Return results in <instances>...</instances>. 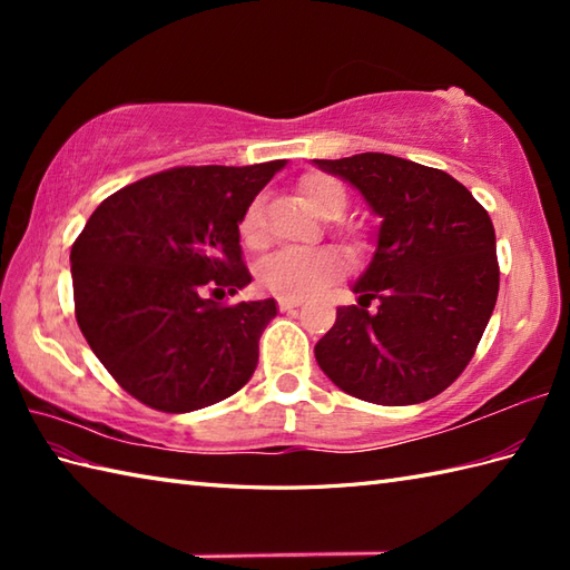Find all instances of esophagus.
<instances>
[{
	"label": "esophagus",
	"mask_w": 570,
	"mask_h": 570,
	"mask_svg": "<svg viewBox=\"0 0 570 570\" xmlns=\"http://www.w3.org/2000/svg\"><path fill=\"white\" fill-rule=\"evenodd\" d=\"M298 306H301V298H286V296L278 298V308L282 311H294Z\"/></svg>",
	"instance_id": "esophagus-1"
}]
</instances>
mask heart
<instances>
[{"mask_svg":"<svg viewBox=\"0 0 570 570\" xmlns=\"http://www.w3.org/2000/svg\"><path fill=\"white\" fill-rule=\"evenodd\" d=\"M301 196L308 208L321 217H337L347 208V190L341 180L325 174H311L301 178ZM239 235L249 247H259L264 242V213L262 200H254L242 215ZM343 264L333 252L325 249H282L274 252L257 266V278L264 288L276 296L304 298L316 294L328 282L341 274Z\"/></svg>","mask_w":570,"mask_h":570,"instance_id":"obj_1","label":"heart"}]
</instances>
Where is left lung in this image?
Returning a JSON list of instances; mask_svg holds the SVG:
<instances>
[{
    "mask_svg": "<svg viewBox=\"0 0 570 570\" xmlns=\"http://www.w3.org/2000/svg\"><path fill=\"white\" fill-rule=\"evenodd\" d=\"M380 217L374 254L316 343L335 386L362 402L421 404L451 386L498 304L500 266L488 210L453 176L392 154L313 159ZM372 299L377 312H367Z\"/></svg>",
    "mask_w": 570,
    "mask_h": 570,
    "instance_id": "obj_1",
    "label": "left lung"
}]
</instances>
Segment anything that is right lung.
Instances as JSON below:
<instances>
[{
    "instance_id": "right-lung-1",
    "label": "right lung",
    "mask_w": 570,
    "mask_h": 570,
    "mask_svg": "<svg viewBox=\"0 0 570 570\" xmlns=\"http://www.w3.org/2000/svg\"><path fill=\"white\" fill-rule=\"evenodd\" d=\"M284 166L171 168L117 190L85 223L70 249L76 318L141 404L188 414L249 382L276 301L215 298L252 282L239 223Z\"/></svg>"
}]
</instances>
